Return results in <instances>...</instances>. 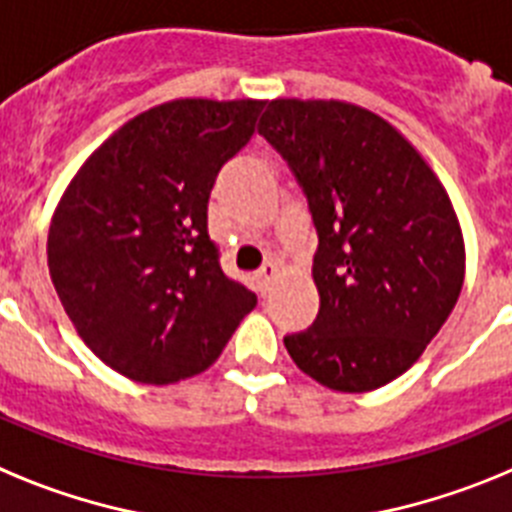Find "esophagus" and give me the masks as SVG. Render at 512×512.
Wrapping results in <instances>:
<instances>
[{"instance_id":"obj_1","label":"esophagus","mask_w":512,"mask_h":512,"mask_svg":"<svg viewBox=\"0 0 512 512\" xmlns=\"http://www.w3.org/2000/svg\"><path fill=\"white\" fill-rule=\"evenodd\" d=\"M279 274V266L277 264H266L261 266L259 274H256V287H259L261 295H269L271 287H274V279Z\"/></svg>"}]
</instances>
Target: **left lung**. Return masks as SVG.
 <instances>
[{
    "label": "left lung",
    "instance_id": "1",
    "mask_svg": "<svg viewBox=\"0 0 512 512\" xmlns=\"http://www.w3.org/2000/svg\"><path fill=\"white\" fill-rule=\"evenodd\" d=\"M259 133L295 171L320 241L318 318L284 346L328 390L384 387L459 300L467 253L449 192L392 122L354 102L271 99Z\"/></svg>",
    "mask_w": 512,
    "mask_h": 512
}]
</instances>
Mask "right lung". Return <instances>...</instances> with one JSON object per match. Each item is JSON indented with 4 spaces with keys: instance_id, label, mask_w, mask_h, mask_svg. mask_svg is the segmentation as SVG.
I'll return each mask as SVG.
<instances>
[{
    "instance_id": "right-lung-1",
    "label": "right lung",
    "mask_w": 512,
    "mask_h": 512,
    "mask_svg": "<svg viewBox=\"0 0 512 512\" xmlns=\"http://www.w3.org/2000/svg\"><path fill=\"white\" fill-rule=\"evenodd\" d=\"M264 99H171L117 128L81 164L48 230V271L94 356L174 384L223 354L256 295L217 264L207 202Z\"/></svg>"
}]
</instances>
